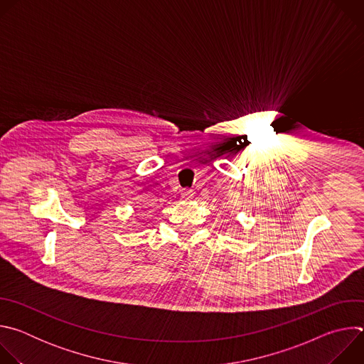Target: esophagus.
<instances>
[{
	"label": "esophagus",
	"mask_w": 364,
	"mask_h": 364,
	"mask_svg": "<svg viewBox=\"0 0 364 364\" xmlns=\"http://www.w3.org/2000/svg\"><path fill=\"white\" fill-rule=\"evenodd\" d=\"M193 196H194V193H193L191 190H183V191H181V197H183L184 200H191Z\"/></svg>",
	"instance_id": "esophagus-1"
}]
</instances>
